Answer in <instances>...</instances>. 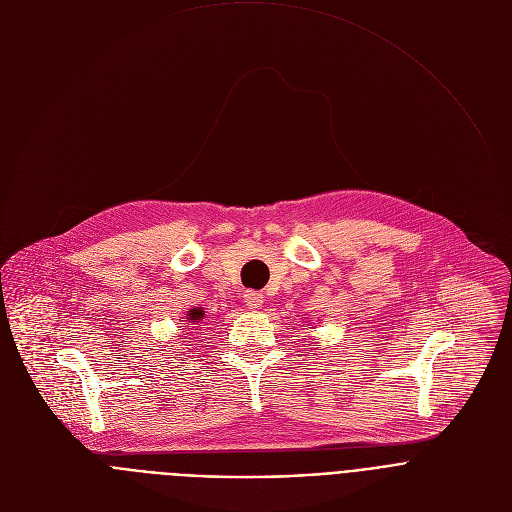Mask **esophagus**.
<instances>
[{"label": "esophagus", "instance_id": "esophagus-1", "mask_svg": "<svg viewBox=\"0 0 512 512\" xmlns=\"http://www.w3.org/2000/svg\"><path fill=\"white\" fill-rule=\"evenodd\" d=\"M244 301H246V305H248L250 309H258V307H262V303H264V295L258 293V291H246Z\"/></svg>", "mask_w": 512, "mask_h": 512}]
</instances>
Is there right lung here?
<instances>
[{"label": "right lung", "mask_w": 512, "mask_h": 512, "mask_svg": "<svg viewBox=\"0 0 512 512\" xmlns=\"http://www.w3.org/2000/svg\"><path fill=\"white\" fill-rule=\"evenodd\" d=\"M203 317H205V311H203L201 307H195V309L187 311V321H189V323H193V325L201 323V321H203Z\"/></svg>", "instance_id": "add662e5"}]
</instances>
